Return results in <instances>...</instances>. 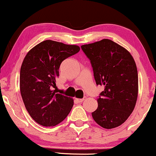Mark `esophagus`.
<instances>
[{
  "instance_id": "esophagus-1",
  "label": "esophagus",
  "mask_w": 156,
  "mask_h": 156,
  "mask_svg": "<svg viewBox=\"0 0 156 156\" xmlns=\"http://www.w3.org/2000/svg\"><path fill=\"white\" fill-rule=\"evenodd\" d=\"M87 99V98H86V97H84L83 98H76V101H77L78 102V103H82V102H83L84 100H86Z\"/></svg>"
}]
</instances>
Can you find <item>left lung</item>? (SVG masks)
Segmentation results:
<instances>
[{"instance_id":"1","label":"left lung","mask_w":156,"mask_h":156,"mask_svg":"<svg viewBox=\"0 0 156 156\" xmlns=\"http://www.w3.org/2000/svg\"><path fill=\"white\" fill-rule=\"evenodd\" d=\"M90 60L97 85L104 86L92 113L94 120L106 129L117 128L133 112L138 97V72L133 56L108 39L81 45Z\"/></svg>"}]
</instances>
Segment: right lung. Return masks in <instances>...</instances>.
Wrapping results in <instances>:
<instances>
[{"instance_id": "obj_1", "label": "right lung", "mask_w": 156, "mask_h": 156, "mask_svg": "<svg viewBox=\"0 0 156 156\" xmlns=\"http://www.w3.org/2000/svg\"><path fill=\"white\" fill-rule=\"evenodd\" d=\"M79 51L78 45L45 40L30 50L24 58L20 89L26 110L38 124L55 126L70 112L73 99L57 93L55 81L62 62Z\"/></svg>"}]
</instances>
